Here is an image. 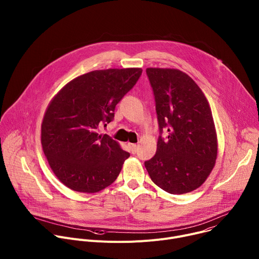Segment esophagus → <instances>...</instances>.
<instances>
[{
    "label": "esophagus",
    "mask_w": 259,
    "mask_h": 259,
    "mask_svg": "<svg viewBox=\"0 0 259 259\" xmlns=\"http://www.w3.org/2000/svg\"><path fill=\"white\" fill-rule=\"evenodd\" d=\"M129 149L132 154H136L138 151V145L134 144V143H129Z\"/></svg>",
    "instance_id": "34e87169"
}]
</instances>
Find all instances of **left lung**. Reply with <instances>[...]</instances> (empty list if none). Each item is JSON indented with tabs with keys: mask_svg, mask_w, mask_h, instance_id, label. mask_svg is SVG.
I'll list each match as a JSON object with an SVG mask.
<instances>
[{
	"mask_svg": "<svg viewBox=\"0 0 259 259\" xmlns=\"http://www.w3.org/2000/svg\"><path fill=\"white\" fill-rule=\"evenodd\" d=\"M154 90L160 133L157 153L144 166L159 188L172 195L191 193L215 166L218 142L209 102L196 82L176 68H146Z\"/></svg>",
	"mask_w": 259,
	"mask_h": 259,
	"instance_id": "obj_1",
	"label": "left lung"
}]
</instances>
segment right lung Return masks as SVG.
I'll return each mask as SVG.
<instances>
[{"label":"right lung","instance_id":"1","mask_svg":"<svg viewBox=\"0 0 259 259\" xmlns=\"http://www.w3.org/2000/svg\"><path fill=\"white\" fill-rule=\"evenodd\" d=\"M140 67L93 70L63 86L52 98L41 126L43 152L68 189L94 194L110 186L130 154L98 127L138 81ZM106 125V124H105Z\"/></svg>","mask_w":259,"mask_h":259}]
</instances>
